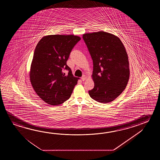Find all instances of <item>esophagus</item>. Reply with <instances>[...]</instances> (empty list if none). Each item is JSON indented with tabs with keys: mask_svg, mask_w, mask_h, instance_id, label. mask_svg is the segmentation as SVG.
<instances>
[{
	"mask_svg": "<svg viewBox=\"0 0 160 160\" xmlns=\"http://www.w3.org/2000/svg\"><path fill=\"white\" fill-rule=\"evenodd\" d=\"M86 75H83L82 77V81H85V80H86Z\"/></svg>",
	"mask_w": 160,
	"mask_h": 160,
	"instance_id": "obj_1",
	"label": "esophagus"
}]
</instances>
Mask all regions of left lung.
<instances>
[{"label": "left lung", "instance_id": "left-lung-1", "mask_svg": "<svg viewBox=\"0 0 160 160\" xmlns=\"http://www.w3.org/2000/svg\"><path fill=\"white\" fill-rule=\"evenodd\" d=\"M93 62L94 87L88 91L92 99L108 103L126 88L130 76L125 48L119 38L104 31L83 35Z\"/></svg>", "mask_w": 160, "mask_h": 160}]
</instances>
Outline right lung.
<instances>
[{"label":"right lung","mask_w":160,"mask_h":160,"mask_svg":"<svg viewBox=\"0 0 160 160\" xmlns=\"http://www.w3.org/2000/svg\"><path fill=\"white\" fill-rule=\"evenodd\" d=\"M81 38L51 35L42 38L34 51L30 78L37 95L51 105H58L72 95L78 78L66 64L72 49ZM65 70L68 71L66 75Z\"/></svg>","instance_id":"1"}]
</instances>
